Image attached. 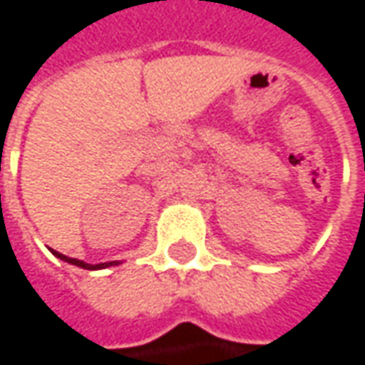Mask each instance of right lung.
<instances>
[{
	"label": "right lung",
	"mask_w": 365,
	"mask_h": 365,
	"mask_svg": "<svg viewBox=\"0 0 365 365\" xmlns=\"http://www.w3.org/2000/svg\"><path fill=\"white\" fill-rule=\"evenodd\" d=\"M51 251H53V255H55V257H58L61 261H67V262H71V264H76V267H81V269H88V271H94V269H106V267H110V264H118L116 261L101 262V264H88V262H85V261H78V259H71V257H67V255L57 253L55 249H51Z\"/></svg>",
	"instance_id": "right-lung-1"
}]
</instances>
